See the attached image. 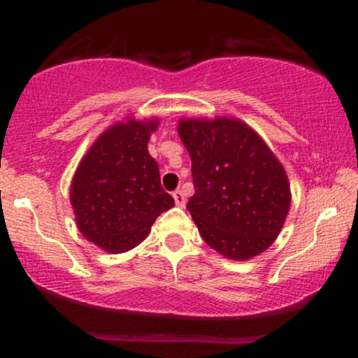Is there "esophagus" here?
Returning <instances> with one entry per match:
<instances>
[{"label": "esophagus", "mask_w": 358, "mask_h": 358, "mask_svg": "<svg viewBox=\"0 0 358 358\" xmlns=\"http://www.w3.org/2000/svg\"><path fill=\"white\" fill-rule=\"evenodd\" d=\"M173 199H175V203L178 205V207H185V203H187V199H185V193L182 190H175Z\"/></svg>", "instance_id": "esophagus-1"}]
</instances>
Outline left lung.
Returning <instances> with one entry per match:
<instances>
[{"mask_svg":"<svg viewBox=\"0 0 358 358\" xmlns=\"http://www.w3.org/2000/svg\"><path fill=\"white\" fill-rule=\"evenodd\" d=\"M178 136L195 185L187 208L203 241L232 261L271 248L289 212L291 188L264 139L237 117L180 119Z\"/></svg>","mask_w":358,"mask_h":358,"instance_id":"obj_1","label":"left lung"}]
</instances>
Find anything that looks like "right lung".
<instances>
[{"label":"right lung","mask_w":358,"mask_h":358,"mask_svg":"<svg viewBox=\"0 0 358 358\" xmlns=\"http://www.w3.org/2000/svg\"><path fill=\"white\" fill-rule=\"evenodd\" d=\"M159 119L126 116L109 126L80 159L71 183L76 224L85 239L110 254L136 248L159 213L175 205L159 183L148 141Z\"/></svg>","instance_id":"add662e5"}]
</instances>
